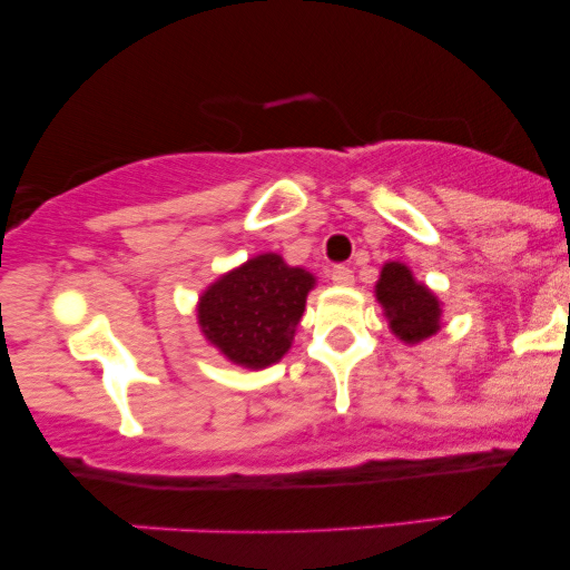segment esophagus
Instances as JSON below:
<instances>
[{
    "label": "esophagus",
    "instance_id": "esophagus-1",
    "mask_svg": "<svg viewBox=\"0 0 570 570\" xmlns=\"http://www.w3.org/2000/svg\"><path fill=\"white\" fill-rule=\"evenodd\" d=\"M330 278L335 281L337 286H351L353 284V271H351V267H345V265H335L330 271Z\"/></svg>",
    "mask_w": 570,
    "mask_h": 570
}]
</instances>
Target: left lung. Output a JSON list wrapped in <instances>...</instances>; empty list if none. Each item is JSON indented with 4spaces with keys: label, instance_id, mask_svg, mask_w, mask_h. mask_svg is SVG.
I'll return each mask as SVG.
<instances>
[{
    "label": "left lung",
    "instance_id": "obj_1",
    "mask_svg": "<svg viewBox=\"0 0 570 570\" xmlns=\"http://www.w3.org/2000/svg\"><path fill=\"white\" fill-rule=\"evenodd\" d=\"M375 297L383 305L391 332L404 343H421L440 330V299L429 286L417 284L407 265L385 263Z\"/></svg>",
    "mask_w": 570,
    "mask_h": 570
}]
</instances>
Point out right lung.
Here are the masks:
<instances>
[{
	"label": "right lung",
	"mask_w": 570,
	"mask_h": 570,
	"mask_svg": "<svg viewBox=\"0 0 570 570\" xmlns=\"http://www.w3.org/2000/svg\"><path fill=\"white\" fill-rule=\"evenodd\" d=\"M313 286V273L286 265L281 254H259L200 294L198 324L233 364L271 367L292 348L294 326Z\"/></svg>",
	"instance_id": "add662e5"
}]
</instances>
